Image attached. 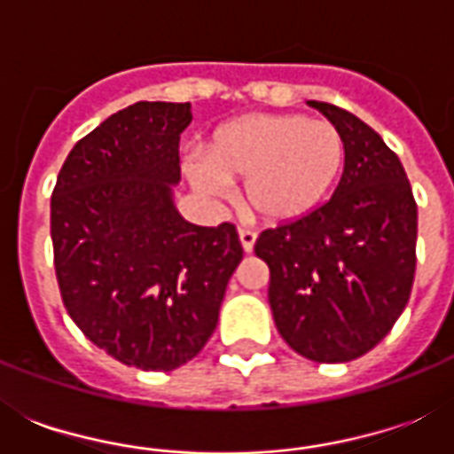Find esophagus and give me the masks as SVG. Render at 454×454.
I'll return each instance as SVG.
<instances>
[{
	"label": "esophagus",
	"mask_w": 454,
	"mask_h": 454,
	"mask_svg": "<svg viewBox=\"0 0 454 454\" xmlns=\"http://www.w3.org/2000/svg\"><path fill=\"white\" fill-rule=\"evenodd\" d=\"M238 235H240L242 249H245V252H252V249H254V242H256L254 231H252V228H240V231H238Z\"/></svg>",
	"instance_id": "1"
}]
</instances>
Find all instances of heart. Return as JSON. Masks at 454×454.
<instances>
[{
    "label": "heart",
    "instance_id": "1",
    "mask_svg": "<svg viewBox=\"0 0 454 454\" xmlns=\"http://www.w3.org/2000/svg\"><path fill=\"white\" fill-rule=\"evenodd\" d=\"M344 167V134L330 120L247 115L214 131L205 157H191L192 185L209 198L226 178H245V202L259 219L290 223L323 202Z\"/></svg>",
    "mask_w": 454,
    "mask_h": 454
}]
</instances>
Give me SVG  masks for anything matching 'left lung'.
<instances>
[{
	"label": "left lung",
	"mask_w": 454,
	"mask_h": 454,
	"mask_svg": "<svg viewBox=\"0 0 454 454\" xmlns=\"http://www.w3.org/2000/svg\"><path fill=\"white\" fill-rule=\"evenodd\" d=\"M344 134V174L332 198L266 228L280 337L316 363H348L387 337L408 306L417 266V202L401 160L372 127L332 103L309 101Z\"/></svg>",
	"instance_id": "1"
}]
</instances>
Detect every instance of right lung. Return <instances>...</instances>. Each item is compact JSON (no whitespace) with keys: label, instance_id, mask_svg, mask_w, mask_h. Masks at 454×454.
<instances>
[{"label":"right lung","instance_id":"right-lung-1","mask_svg":"<svg viewBox=\"0 0 454 454\" xmlns=\"http://www.w3.org/2000/svg\"><path fill=\"white\" fill-rule=\"evenodd\" d=\"M191 103L138 101L80 138L51 195L60 299L124 365L176 370L212 337L242 262L233 223H188L171 202Z\"/></svg>","mask_w":454,"mask_h":454}]
</instances>
